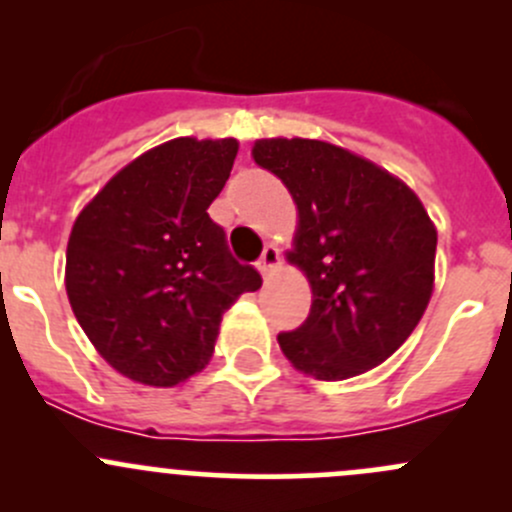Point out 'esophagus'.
Listing matches in <instances>:
<instances>
[{"label":"esophagus","instance_id":"esophagus-1","mask_svg":"<svg viewBox=\"0 0 512 512\" xmlns=\"http://www.w3.org/2000/svg\"><path fill=\"white\" fill-rule=\"evenodd\" d=\"M257 267H260L262 277L272 275V272H275L277 267H280V250H277L275 245H267L265 252H262L260 262H257Z\"/></svg>","mask_w":512,"mask_h":512}]
</instances>
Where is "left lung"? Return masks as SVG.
Listing matches in <instances>:
<instances>
[{
    "label": "left lung",
    "instance_id": "1",
    "mask_svg": "<svg viewBox=\"0 0 512 512\" xmlns=\"http://www.w3.org/2000/svg\"><path fill=\"white\" fill-rule=\"evenodd\" d=\"M257 165L297 203L287 260L312 285L309 317L277 334L304 374L342 381L389 359L433 292L436 227L409 185L371 160L309 138H262Z\"/></svg>",
    "mask_w": 512,
    "mask_h": 512
}]
</instances>
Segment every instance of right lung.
Listing matches in <instances>:
<instances>
[{"instance_id": "obj_1", "label": "right lung", "mask_w": 512, "mask_h": 512, "mask_svg": "<svg viewBox=\"0 0 512 512\" xmlns=\"http://www.w3.org/2000/svg\"><path fill=\"white\" fill-rule=\"evenodd\" d=\"M235 156V138H173L118 170L71 227V309L96 352L138 384L175 386L205 369L223 314L262 287L208 215Z\"/></svg>"}]
</instances>
